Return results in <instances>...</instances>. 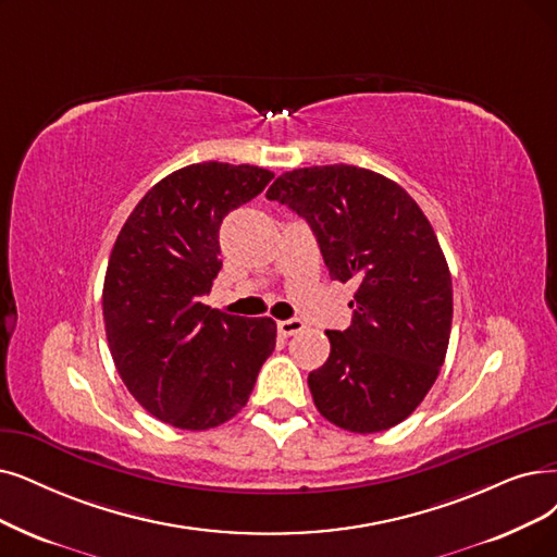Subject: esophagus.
<instances>
[{"instance_id": "34e87169", "label": "esophagus", "mask_w": 557, "mask_h": 557, "mask_svg": "<svg viewBox=\"0 0 557 557\" xmlns=\"http://www.w3.org/2000/svg\"><path fill=\"white\" fill-rule=\"evenodd\" d=\"M304 326L306 324L301 320H297V318L295 320H281L278 322V333L287 338V336H295V333H299Z\"/></svg>"}]
</instances>
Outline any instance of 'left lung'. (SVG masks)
<instances>
[{
    "instance_id": "8db88e82",
    "label": "left lung",
    "mask_w": 557,
    "mask_h": 557,
    "mask_svg": "<svg viewBox=\"0 0 557 557\" xmlns=\"http://www.w3.org/2000/svg\"><path fill=\"white\" fill-rule=\"evenodd\" d=\"M270 201L313 228L329 276L356 281L351 324L308 374L318 411L347 432H384L425 399L450 341L453 278L434 228L388 177L329 164L278 175Z\"/></svg>"
}]
</instances>
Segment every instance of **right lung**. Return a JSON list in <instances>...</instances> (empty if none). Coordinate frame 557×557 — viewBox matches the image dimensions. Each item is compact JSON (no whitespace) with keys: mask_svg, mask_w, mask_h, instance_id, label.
Returning a JSON list of instances; mask_svg holds the SVG:
<instances>
[{"mask_svg":"<svg viewBox=\"0 0 557 557\" xmlns=\"http://www.w3.org/2000/svg\"><path fill=\"white\" fill-rule=\"evenodd\" d=\"M272 171L203 162L162 177L111 249L102 315L111 359L132 397L173 428L231 420L276 345L272 318H239L201 301L221 270L219 226Z\"/></svg>","mask_w":557,"mask_h":557,"instance_id":"obj_1","label":"right lung"}]
</instances>
